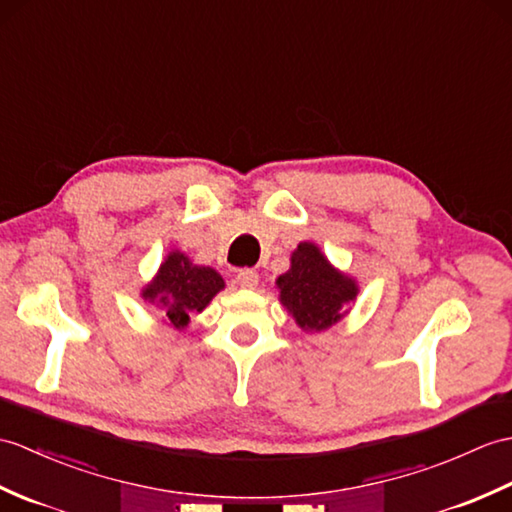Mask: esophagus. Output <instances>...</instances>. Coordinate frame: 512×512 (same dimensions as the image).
<instances>
[{"label":"esophagus","instance_id":"esophagus-1","mask_svg":"<svg viewBox=\"0 0 512 512\" xmlns=\"http://www.w3.org/2000/svg\"><path fill=\"white\" fill-rule=\"evenodd\" d=\"M237 283H240L242 285V288H255V285L259 283V275H257V272L255 270H240V272H237Z\"/></svg>","mask_w":512,"mask_h":512}]
</instances>
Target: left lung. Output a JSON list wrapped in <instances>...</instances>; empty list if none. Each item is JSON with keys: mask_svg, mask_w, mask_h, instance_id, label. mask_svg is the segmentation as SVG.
<instances>
[{"mask_svg": "<svg viewBox=\"0 0 512 512\" xmlns=\"http://www.w3.org/2000/svg\"><path fill=\"white\" fill-rule=\"evenodd\" d=\"M281 303L305 331L327 329L342 318V305L355 299L351 279L329 266L318 246L305 242L292 253V268L277 279Z\"/></svg>", "mask_w": 512, "mask_h": 512, "instance_id": "8db88e82", "label": "left lung"}]
</instances>
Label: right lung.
<instances>
[{
  "label": "right lung",
  "mask_w": 512,
  "mask_h": 512,
  "mask_svg": "<svg viewBox=\"0 0 512 512\" xmlns=\"http://www.w3.org/2000/svg\"><path fill=\"white\" fill-rule=\"evenodd\" d=\"M224 288V281L213 268L194 266L183 253H170L161 264L157 279L144 290V299L161 303L165 316L176 329L189 323V314L202 312L207 303Z\"/></svg>",
  "instance_id": "add662e5"
}]
</instances>
